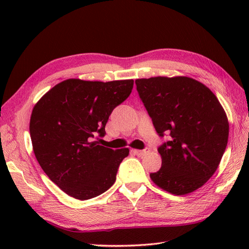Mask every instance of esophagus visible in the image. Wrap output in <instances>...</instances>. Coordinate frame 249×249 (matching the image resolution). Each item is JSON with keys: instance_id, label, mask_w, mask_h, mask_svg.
<instances>
[{"instance_id": "obj_1", "label": "esophagus", "mask_w": 249, "mask_h": 249, "mask_svg": "<svg viewBox=\"0 0 249 249\" xmlns=\"http://www.w3.org/2000/svg\"><path fill=\"white\" fill-rule=\"evenodd\" d=\"M136 155H138V156H143V155H145V154H147V153L150 152V150L149 149H145V150H134L133 151Z\"/></svg>"}]
</instances>
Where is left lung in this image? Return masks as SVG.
<instances>
[{
  "instance_id": "1",
  "label": "left lung",
  "mask_w": 249,
  "mask_h": 249,
  "mask_svg": "<svg viewBox=\"0 0 249 249\" xmlns=\"http://www.w3.org/2000/svg\"><path fill=\"white\" fill-rule=\"evenodd\" d=\"M137 91L160 137V170L150 177L158 187L183 196L209 181L218 168L229 137V122L211 89L193 78L137 79Z\"/></svg>"
}]
</instances>
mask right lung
Returning a JSON list of instances; mask_svg holds the SVG:
<instances>
[{"label":"right lung","mask_w":249,"mask_h":249,"mask_svg":"<svg viewBox=\"0 0 249 249\" xmlns=\"http://www.w3.org/2000/svg\"><path fill=\"white\" fill-rule=\"evenodd\" d=\"M133 87V79H67L34 106L30 135L35 157L51 181L71 197L91 199L114 184L129 149H109L93 138L105 136L109 115L129 96Z\"/></svg>","instance_id":"1"}]
</instances>
